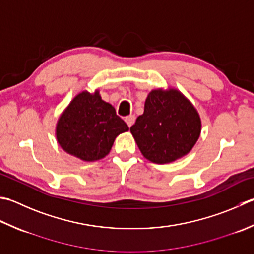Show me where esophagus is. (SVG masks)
Returning a JSON list of instances; mask_svg holds the SVG:
<instances>
[{
  "label": "esophagus",
  "mask_w": 254,
  "mask_h": 254,
  "mask_svg": "<svg viewBox=\"0 0 254 254\" xmlns=\"http://www.w3.org/2000/svg\"><path fill=\"white\" fill-rule=\"evenodd\" d=\"M126 122H127V124L128 126V127H131L133 124H134V122H135V116H133V114H131V116L127 117L126 118Z\"/></svg>",
  "instance_id": "34e87169"
}]
</instances>
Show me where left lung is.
Here are the masks:
<instances>
[{"mask_svg": "<svg viewBox=\"0 0 254 254\" xmlns=\"http://www.w3.org/2000/svg\"><path fill=\"white\" fill-rule=\"evenodd\" d=\"M130 131L143 156L156 164L178 160L191 151L201 131L195 107L175 90H153L145 100L144 113Z\"/></svg>", "mask_w": 254, "mask_h": 254, "instance_id": "left-lung-1", "label": "left lung"}]
</instances>
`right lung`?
<instances>
[{
  "label": "right lung",
  "instance_id": "right-lung-1",
  "mask_svg": "<svg viewBox=\"0 0 254 254\" xmlns=\"http://www.w3.org/2000/svg\"><path fill=\"white\" fill-rule=\"evenodd\" d=\"M128 127L116 109L103 101L99 91H82L73 98L59 118L56 136L64 152L86 162L108 155L113 142Z\"/></svg>",
  "mask_w": 254,
  "mask_h": 254
}]
</instances>
